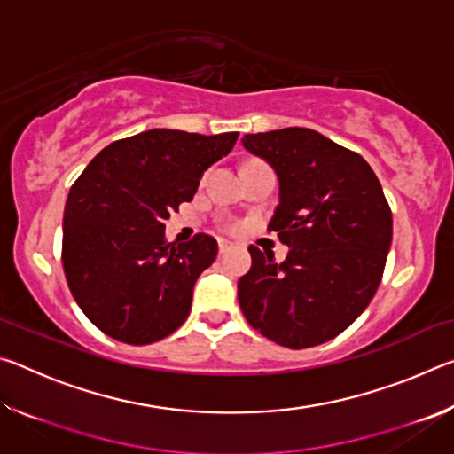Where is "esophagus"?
<instances>
[{
	"instance_id": "obj_1",
	"label": "esophagus",
	"mask_w": 454,
	"mask_h": 454,
	"mask_svg": "<svg viewBox=\"0 0 454 454\" xmlns=\"http://www.w3.org/2000/svg\"><path fill=\"white\" fill-rule=\"evenodd\" d=\"M230 248H232V244H230V242H226V240H220L218 242V252H220V254H226Z\"/></svg>"
}]
</instances>
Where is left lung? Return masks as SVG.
Listing matches in <instances>:
<instances>
[{
  "label": "left lung",
  "instance_id": "8db88e82",
  "mask_svg": "<svg viewBox=\"0 0 454 454\" xmlns=\"http://www.w3.org/2000/svg\"><path fill=\"white\" fill-rule=\"evenodd\" d=\"M242 144L278 174L280 204L268 230L290 252L276 264L274 252L250 246L238 302L268 340L318 347L372 301L393 242V212L366 160L314 129L246 134Z\"/></svg>",
  "mask_w": 454,
  "mask_h": 454
}]
</instances>
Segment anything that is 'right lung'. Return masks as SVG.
<instances>
[{
    "label": "right lung",
    "instance_id": "1",
    "mask_svg": "<svg viewBox=\"0 0 454 454\" xmlns=\"http://www.w3.org/2000/svg\"><path fill=\"white\" fill-rule=\"evenodd\" d=\"M238 132L148 129L91 160L67 194L61 264L82 312L104 334L152 344L188 318L198 276L218 254L208 234L172 246L164 220L190 202Z\"/></svg>",
    "mask_w": 454,
    "mask_h": 454
}]
</instances>
